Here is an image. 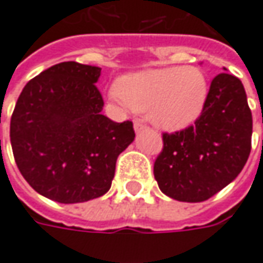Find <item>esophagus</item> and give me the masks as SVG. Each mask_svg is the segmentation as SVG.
Here are the masks:
<instances>
[{
    "label": "esophagus",
    "mask_w": 263,
    "mask_h": 263,
    "mask_svg": "<svg viewBox=\"0 0 263 263\" xmlns=\"http://www.w3.org/2000/svg\"><path fill=\"white\" fill-rule=\"evenodd\" d=\"M134 129H135V132H137V134H140V132L145 131V129H147V126H145L144 123L135 121V123H134Z\"/></svg>",
    "instance_id": "34e87169"
}]
</instances>
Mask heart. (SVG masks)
Returning <instances> with one entry per match:
<instances>
[{"mask_svg": "<svg viewBox=\"0 0 263 263\" xmlns=\"http://www.w3.org/2000/svg\"><path fill=\"white\" fill-rule=\"evenodd\" d=\"M208 97V81L194 65L144 69L118 80L110 99L135 112H145L156 126L179 131L201 116Z\"/></svg>", "mask_w": 263, "mask_h": 263, "instance_id": "obj_1", "label": "heart"}]
</instances>
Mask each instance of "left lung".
Instances as JSON below:
<instances>
[{"instance_id":"8db88e82","label":"left lung","mask_w":263,"mask_h":263,"mask_svg":"<svg viewBox=\"0 0 263 263\" xmlns=\"http://www.w3.org/2000/svg\"><path fill=\"white\" fill-rule=\"evenodd\" d=\"M163 142L154 177L164 195L202 202L231 183L249 159L252 142V112L241 81L218 74L194 126L163 134Z\"/></svg>"}]
</instances>
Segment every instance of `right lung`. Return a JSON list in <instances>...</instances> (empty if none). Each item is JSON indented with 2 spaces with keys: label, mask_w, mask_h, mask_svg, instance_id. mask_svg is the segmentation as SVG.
Masks as SVG:
<instances>
[{
  "label": "right lung",
  "mask_w": 263,
  "mask_h": 263,
  "mask_svg": "<svg viewBox=\"0 0 263 263\" xmlns=\"http://www.w3.org/2000/svg\"><path fill=\"white\" fill-rule=\"evenodd\" d=\"M102 68L74 61L45 69L24 86L10 138L20 173L37 194L61 204L86 202L112 185L118 156L131 144V121L102 115Z\"/></svg>",
  "instance_id": "right-lung-1"
}]
</instances>
